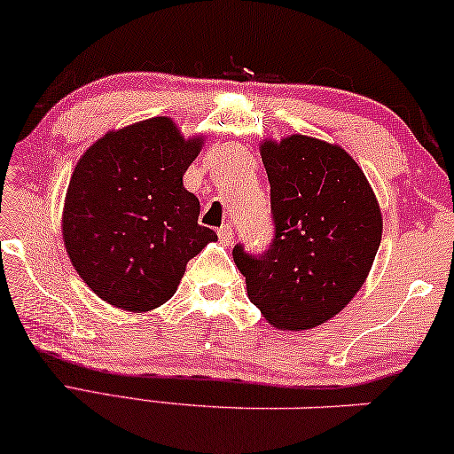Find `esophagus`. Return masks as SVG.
<instances>
[{
	"mask_svg": "<svg viewBox=\"0 0 454 454\" xmlns=\"http://www.w3.org/2000/svg\"><path fill=\"white\" fill-rule=\"evenodd\" d=\"M219 239H221V244H225V246L231 244V241H233V227L231 225H223L219 229Z\"/></svg>",
	"mask_w": 454,
	"mask_h": 454,
	"instance_id": "obj_1",
	"label": "esophagus"
}]
</instances>
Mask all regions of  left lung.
<instances>
[{
  "label": "left lung",
  "instance_id": "8db88e82",
  "mask_svg": "<svg viewBox=\"0 0 454 454\" xmlns=\"http://www.w3.org/2000/svg\"><path fill=\"white\" fill-rule=\"evenodd\" d=\"M275 235L269 250L233 248L250 302L290 332L332 319L367 279L381 241V210L350 154L290 135L261 145Z\"/></svg>",
  "mask_w": 454,
  "mask_h": 454
}]
</instances>
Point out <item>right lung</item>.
Listing matches in <instances>:
<instances>
[{
	"label": "right lung",
	"mask_w": 454,
	"mask_h": 454,
	"mask_svg": "<svg viewBox=\"0 0 454 454\" xmlns=\"http://www.w3.org/2000/svg\"><path fill=\"white\" fill-rule=\"evenodd\" d=\"M204 139L167 116L106 133L76 162L62 238L79 278L106 302L144 313L167 302L185 264L216 239L198 223L184 175Z\"/></svg>",
	"instance_id": "1"
}]
</instances>
